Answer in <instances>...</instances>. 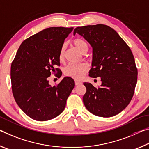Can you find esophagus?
I'll list each match as a JSON object with an SVG mask.
<instances>
[{
    "label": "esophagus",
    "mask_w": 149,
    "mask_h": 149,
    "mask_svg": "<svg viewBox=\"0 0 149 149\" xmlns=\"http://www.w3.org/2000/svg\"><path fill=\"white\" fill-rule=\"evenodd\" d=\"M74 82H75V85H79V84H81V82H80V81H78V80H74Z\"/></svg>",
    "instance_id": "34e87169"
}]
</instances>
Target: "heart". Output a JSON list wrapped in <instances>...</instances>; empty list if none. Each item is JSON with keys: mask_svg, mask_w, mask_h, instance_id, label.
<instances>
[{"mask_svg": "<svg viewBox=\"0 0 149 149\" xmlns=\"http://www.w3.org/2000/svg\"><path fill=\"white\" fill-rule=\"evenodd\" d=\"M72 43L74 45L80 52L85 53L88 49V45L83 38H77L73 40ZM65 50V45H63L61 47L59 52V60L62 61L64 58ZM88 70V65L86 63H82L79 64H70L67 65L64 69V74L67 77L73 78L75 79H80L84 76V74Z\"/></svg>", "mask_w": 149, "mask_h": 149, "instance_id": "heart-1", "label": "heart"}]
</instances>
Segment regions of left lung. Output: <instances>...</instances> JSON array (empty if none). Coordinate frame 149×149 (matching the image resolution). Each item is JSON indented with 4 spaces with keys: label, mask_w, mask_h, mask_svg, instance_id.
<instances>
[{
    "label": "left lung",
    "mask_w": 149,
    "mask_h": 149,
    "mask_svg": "<svg viewBox=\"0 0 149 149\" xmlns=\"http://www.w3.org/2000/svg\"><path fill=\"white\" fill-rule=\"evenodd\" d=\"M92 45L93 59L89 76L101 77L97 88L84 82L85 107L94 115L109 118L130 104L137 81V68L130 47L116 31L104 24L77 27L74 30Z\"/></svg>",
    "instance_id": "obj_1"
}]
</instances>
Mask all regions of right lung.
<instances>
[{"label": "right lung", "instance_id": "obj_1", "mask_svg": "<svg viewBox=\"0 0 149 149\" xmlns=\"http://www.w3.org/2000/svg\"><path fill=\"white\" fill-rule=\"evenodd\" d=\"M73 28L51 27L24 40L11 64L12 91L24 113L36 121L53 119L64 110L74 82L65 77L52 86L48 77L61 76L58 55L65 39Z\"/></svg>", "mask_w": 149, "mask_h": 149}]
</instances>
